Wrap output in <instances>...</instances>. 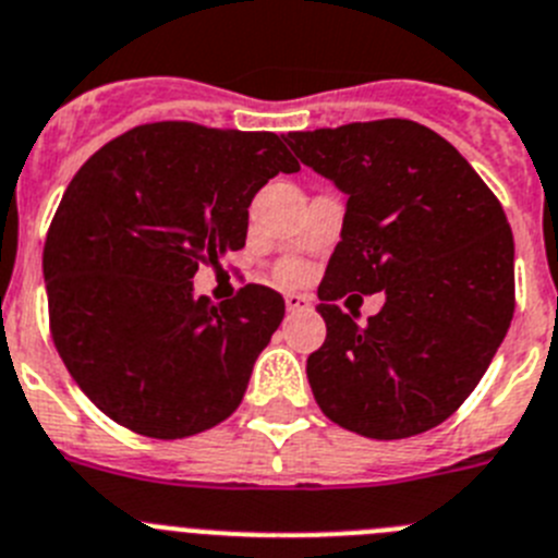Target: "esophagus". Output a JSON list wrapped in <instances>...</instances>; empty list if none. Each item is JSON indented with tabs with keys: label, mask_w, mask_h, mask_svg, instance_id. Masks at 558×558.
I'll return each instance as SVG.
<instances>
[{
	"label": "esophagus",
	"mask_w": 558,
	"mask_h": 558,
	"mask_svg": "<svg viewBox=\"0 0 558 558\" xmlns=\"http://www.w3.org/2000/svg\"><path fill=\"white\" fill-rule=\"evenodd\" d=\"M284 306H288V313H310V310H313L310 299H306V295H301V293L284 295Z\"/></svg>",
	"instance_id": "obj_1"
}]
</instances>
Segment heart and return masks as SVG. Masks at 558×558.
Instances as JSON below:
<instances>
[{
    "label": "heart",
    "mask_w": 558,
    "mask_h": 558,
    "mask_svg": "<svg viewBox=\"0 0 558 558\" xmlns=\"http://www.w3.org/2000/svg\"><path fill=\"white\" fill-rule=\"evenodd\" d=\"M295 276H301V268H293V270H290V279H295Z\"/></svg>",
    "instance_id": "obj_1"
}]
</instances>
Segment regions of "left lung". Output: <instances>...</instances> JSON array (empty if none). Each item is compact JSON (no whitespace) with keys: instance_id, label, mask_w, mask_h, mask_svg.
Returning <instances> with one entry per match:
<instances>
[{"instance_id":"obj_1","label":"left lung","mask_w":558,"mask_h":558,"mask_svg":"<svg viewBox=\"0 0 558 558\" xmlns=\"http://www.w3.org/2000/svg\"><path fill=\"white\" fill-rule=\"evenodd\" d=\"M304 166L349 196L318 288L326 340L306 379L329 421L403 439L476 390L514 313V240L498 198L446 137L407 119L290 132ZM386 290L360 325L333 304Z\"/></svg>"}]
</instances>
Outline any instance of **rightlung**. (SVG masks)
<instances>
[{
	"label": "right lung",
	"mask_w": 558,
	"mask_h": 558,
	"mask_svg": "<svg viewBox=\"0 0 558 558\" xmlns=\"http://www.w3.org/2000/svg\"><path fill=\"white\" fill-rule=\"evenodd\" d=\"M299 168L274 132L160 121L76 171L46 234L44 282L58 354L107 417L179 439L240 407L284 299L245 284L213 304L193 276L243 248L254 193Z\"/></svg>",
	"instance_id": "1"
}]
</instances>
